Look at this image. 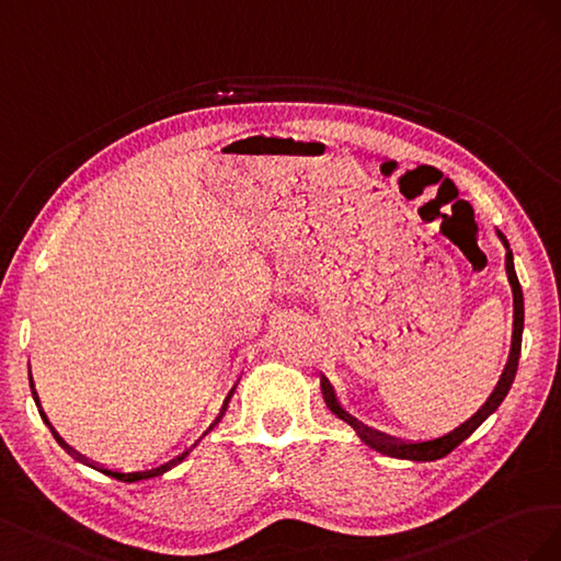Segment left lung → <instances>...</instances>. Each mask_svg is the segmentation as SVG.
Instances as JSON below:
<instances>
[{
	"instance_id": "1",
	"label": "left lung",
	"mask_w": 561,
	"mask_h": 561,
	"mask_svg": "<svg viewBox=\"0 0 561 561\" xmlns=\"http://www.w3.org/2000/svg\"><path fill=\"white\" fill-rule=\"evenodd\" d=\"M499 239L505 247V272H507V282H510V289H512V341H510V355L505 362V369L495 382L493 392L489 394L486 402L479 407L477 413H472L466 423H460L458 427H454L451 432H446V435L439 437H430V439H399L388 435V432H380L371 425L362 423L359 419H355L350 411L343 409V404L339 402V394H335L333 386L329 382L327 376L319 378V386H322V394H324V402L329 407V411L335 415V419L345 421L352 430L357 432V437L369 446V449L382 454V456H390V458H399V460H415V462H427V460H437L444 458L446 454H451L460 442H466L472 432L482 425L489 415L503 404V399L507 397L510 388H512V380L517 376V364H519V352H522V331H524V296H522V286L517 279V272H515V259H512V249L507 244V239L501 230H495Z\"/></svg>"
}]
</instances>
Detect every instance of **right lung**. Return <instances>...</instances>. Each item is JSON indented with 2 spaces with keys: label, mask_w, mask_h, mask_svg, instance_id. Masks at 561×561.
<instances>
[{
  "label": "right lung",
  "mask_w": 561,
  "mask_h": 561,
  "mask_svg": "<svg viewBox=\"0 0 561 561\" xmlns=\"http://www.w3.org/2000/svg\"><path fill=\"white\" fill-rule=\"evenodd\" d=\"M237 388V386H234ZM234 388L228 392V397L226 399H222V407H220V411H218V415H216V421L209 425V427H206V432H204V435L195 442V444H192L190 446V449H185L183 454H179V456H175V458H171V460H167V462H162V466H157V468H150V470H117V468H107V466H103V462H95V460H91V458H87V456H82V454H79V451H75L72 449V446L66 442V439H62L60 435H58V432H56V427L51 425V421L49 419H46V413H44V409H42V402H39V394H37V390H35V382H32V374H30V390H32V397H35V404H37V409H39V415H42V421L46 423V425H49V430L54 432V437H56V442L62 446V449H66L77 462H84V466H89V468H93V470H99V472H103V474H110V477H115V479H119V482H140V479H150V477H159V474H164V472H169L171 468H175V466H179V462H183L187 456H190V451L192 449H195V446L206 437V435H209V432L220 423V419H222V415H226V411H228V404H230V399H232V394H234Z\"/></svg>",
  "instance_id": "add662e5"
}]
</instances>
